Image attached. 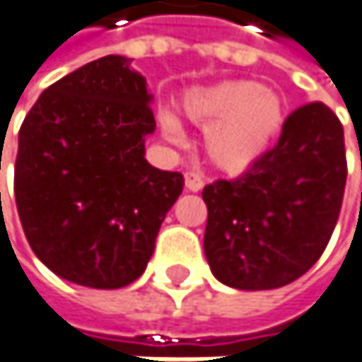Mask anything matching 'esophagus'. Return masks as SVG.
I'll use <instances>...</instances> for the list:
<instances>
[{"label":"esophagus","mask_w":362,"mask_h":362,"mask_svg":"<svg viewBox=\"0 0 362 362\" xmlns=\"http://www.w3.org/2000/svg\"><path fill=\"white\" fill-rule=\"evenodd\" d=\"M185 187L187 192H200L204 187V181L198 173H185Z\"/></svg>","instance_id":"34e87169"}]
</instances>
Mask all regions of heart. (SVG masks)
<instances>
[{"instance_id":"heart-1","label":"heart","mask_w":362,"mask_h":362,"mask_svg":"<svg viewBox=\"0 0 362 362\" xmlns=\"http://www.w3.org/2000/svg\"><path fill=\"white\" fill-rule=\"evenodd\" d=\"M185 115L206 128L204 149L223 173L240 175L262 162L278 141L286 107L280 94L251 80H230L187 92L181 103ZM162 134L183 143V128L170 111L158 113Z\"/></svg>"}]
</instances>
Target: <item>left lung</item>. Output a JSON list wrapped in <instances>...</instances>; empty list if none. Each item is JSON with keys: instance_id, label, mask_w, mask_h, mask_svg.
I'll return each instance as SVG.
<instances>
[{"instance_id": "8db88e82", "label": "left lung", "mask_w": 362, "mask_h": 362, "mask_svg": "<svg viewBox=\"0 0 362 362\" xmlns=\"http://www.w3.org/2000/svg\"><path fill=\"white\" fill-rule=\"evenodd\" d=\"M344 128L322 103L295 109L268 156L204 187V255L215 278L243 291L284 286L322 255L346 187Z\"/></svg>"}]
</instances>
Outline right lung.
Listing matches in <instances>:
<instances>
[{"label":"right lung","instance_id":"right-lung-1","mask_svg":"<svg viewBox=\"0 0 362 362\" xmlns=\"http://www.w3.org/2000/svg\"><path fill=\"white\" fill-rule=\"evenodd\" d=\"M132 59L109 54L42 92L18 132L14 196L25 236L57 276L119 288L153 255L183 175L151 166L153 96Z\"/></svg>","mask_w":362,"mask_h":362}]
</instances>
